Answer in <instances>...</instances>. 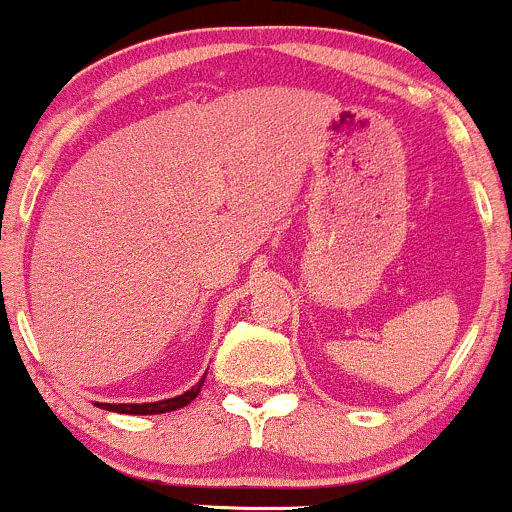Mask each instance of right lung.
I'll return each instance as SVG.
<instances>
[{
  "label": "right lung",
  "mask_w": 512,
  "mask_h": 512,
  "mask_svg": "<svg viewBox=\"0 0 512 512\" xmlns=\"http://www.w3.org/2000/svg\"><path fill=\"white\" fill-rule=\"evenodd\" d=\"M201 386H204V381H199L191 391L181 393V396L169 398V401H159V403H116V406L114 403H96V406L104 408V411L126 413V416H154V413H166V411H176V408L189 406V403L201 393Z\"/></svg>",
  "instance_id": "add662e5"
}]
</instances>
